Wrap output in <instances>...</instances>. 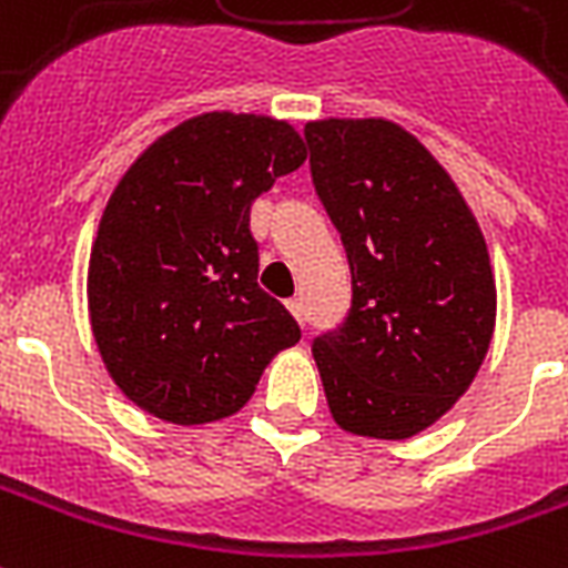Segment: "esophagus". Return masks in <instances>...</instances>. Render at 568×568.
I'll return each mask as SVG.
<instances>
[{"mask_svg":"<svg viewBox=\"0 0 568 568\" xmlns=\"http://www.w3.org/2000/svg\"><path fill=\"white\" fill-rule=\"evenodd\" d=\"M285 306H288V313L304 325V301H301V297H292V301H285Z\"/></svg>","mask_w":568,"mask_h":568,"instance_id":"obj_1","label":"esophagus"}]
</instances>
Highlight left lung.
Returning a JSON list of instances; mask_svg holds the SVG:
<instances>
[{
	"label": "left lung",
	"mask_w": 568,
	"mask_h": 568,
	"mask_svg": "<svg viewBox=\"0 0 568 568\" xmlns=\"http://www.w3.org/2000/svg\"><path fill=\"white\" fill-rule=\"evenodd\" d=\"M313 186L352 271L343 325L313 339L334 422L409 439L476 379L497 318L485 237L455 180L388 120L306 123Z\"/></svg>",
	"instance_id": "8db88e82"
}]
</instances>
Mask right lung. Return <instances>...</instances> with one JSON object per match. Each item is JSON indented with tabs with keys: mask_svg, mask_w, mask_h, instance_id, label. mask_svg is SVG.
<instances>
[{
	"mask_svg": "<svg viewBox=\"0 0 568 568\" xmlns=\"http://www.w3.org/2000/svg\"><path fill=\"white\" fill-rule=\"evenodd\" d=\"M288 123L201 113L134 162L99 222L87 297L111 379L174 424L237 413L301 327L258 288L252 201L304 165Z\"/></svg>",
	"mask_w": 568,
	"mask_h": 568,
	"instance_id": "add662e5",
	"label": "right lung"
}]
</instances>
